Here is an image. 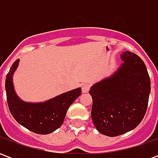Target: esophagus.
<instances>
[{
  "label": "esophagus",
  "instance_id": "34e87169",
  "mask_svg": "<svg viewBox=\"0 0 158 158\" xmlns=\"http://www.w3.org/2000/svg\"><path fill=\"white\" fill-rule=\"evenodd\" d=\"M89 90V85L88 84H83L82 85V92L87 93Z\"/></svg>",
  "mask_w": 158,
  "mask_h": 158
}]
</instances>
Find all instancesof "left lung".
<instances>
[{
	"label": "left lung",
	"mask_w": 158,
	"mask_h": 158,
	"mask_svg": "<svg viewBox=\"0 0 158 158\" xmlns=\"http://www.w3.org/2000/svg\"><path fill=\"white\" fill-rule=\"evenodd\" d=\"M123 61L114 74L100 81L89 91L92 97L91 118L96 129L114 137L134 129L145 116L151 80L142 59L123 52Z\"/></svg>",
	"instance_id": "1"
}]
</instances>
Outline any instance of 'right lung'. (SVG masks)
I'll use <instances>...</instances> for the list:
<instances>
[{
  "label": "right lung",
  "mask_w": 158,
  "mask_h": 158,
  "mask_svg": "<svg viewBox=\"0 0 158 158\" xmlns=\"http://www.w3.org/2000/svg\"><path fill=\"white\" fill-rule=\"evenodd\" d=\"M19 62L18 59L13 62L6 78V100L12 117L21 125L36 134L47 135L55 131L62 124L69 106L80 96L81 89L63 93L45 102H24L17 96L12 84V74Z\"/></svg>",
  "instance_id": "1"
}]
</instances>
